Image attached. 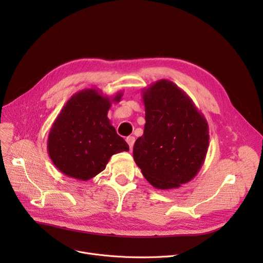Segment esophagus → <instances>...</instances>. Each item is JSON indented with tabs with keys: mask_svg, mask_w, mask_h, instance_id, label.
<instances>
[{
	"mask_svg": "<svg viewBox=\"0 0 263 263\" xmlns=\"http://www.w3.org/2000/svg\"><path fill=\"white\" fill-rule=\"evenodd\" d=\"M126 141H127V143H128V145H129V147H130V150H132L133 145H134V142H135V137H134V136H128Z\"/></svg>",
	"mask_w": 263,
	"mask_h": 263,
	"instance_id": "34e87169",
	"label": "esophagus"
}]
</instances>
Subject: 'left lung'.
<instances>
[{"mask_svg": "<svg viewBox=\"0 0 263 263\" xmlns=\"http://www.w3.org/2000/svg\"><path fill=\"white\" fill-rule=\"evenodd\" d=\"M142 92L146 123L133 147L134 161L156 189L179 187L202 166L209 147L208 122L172 81H157Z\"/></svg>", "mask_w": 263, "mask_h": 263, "instance_id": "8db88e82", "label": "left lung"}]
</instances>
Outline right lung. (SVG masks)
Masks as SVG:
<instances>
[{"mask_svg": "<svg viewBox=\"0 0 263 263\" xmlns=\"http://www.w3.org/2000/svg\"><path fill=\"white\" fill-rule=\"evenodd\" d=\"M122 92L112 98L96 88L74 93L67 101L48 136V154L64 175L87 181L104 171L110 157L128 151L107 118L113 102L120 101Z\"/></svg>", "mask_w": 263, "mask_h": 263, "instance_id": "obj_1", "label": "right lung"}]
</instances>
